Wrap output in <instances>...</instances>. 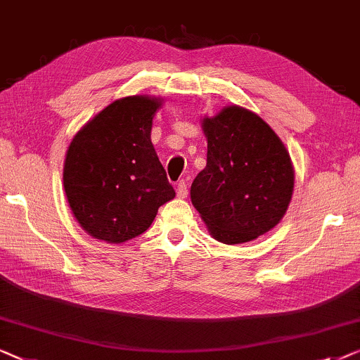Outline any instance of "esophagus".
Segmentation results:
<instances>
[{
    "mask_svg": "<svg viewBox=\"0 0 360 360\" xmlns=\"http://www.w3.org/2000/svg\"><path fill=\"white\" fill-rule=\"evenodd\" d=\"M176 194H178L179 199H186L187 197V182L186 181H179L178 189H176Z\"/></svg>",
    "mask_w": 360,
    "mask_h": 360,
    "instance_id": "1",
    "label": "esophagus"
}]
</instances>
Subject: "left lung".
<instances>
[{
  "label": "left lung",
  "mask_w": 360,
  "mask_h": 360,
  "mask_svg": "<svg viewBox=\"0 0 360 360\" xmlns=\"http://www.w3.org/2000/svg\"><path fill=\"white\" fill-rule=\"evenodd\" d=\"M200 124L207 166L191 186L192 205L217 241L256 240L279 224L290 204V155L269 124L241 105H225Z\"/></svg>",
  "instance_id": "8db88e82"
}]
</instances>
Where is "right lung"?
<instances>
[{"label": "right lung", "instance_id": "obj_1", "mask_svg": "<svg viewBox=\"0 0 360 360\" xmlns=\"http://www.w3.org/2000/svg\"><path fill=\"white\" fill-rule=\"evenodd\" d=\"M165 99L120 98L81 127L63 163V189L72 214L91 238L120 245L153 224L174 199L155 146L151 125Z\"/></svg>", "mask_w": 360, "mask_h": 360}]
</instances>
